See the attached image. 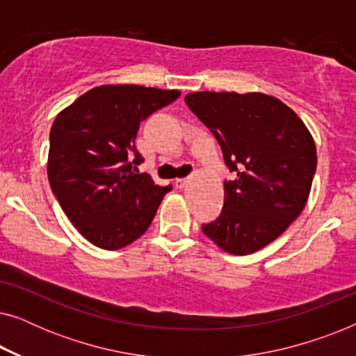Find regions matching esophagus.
<instances>
[{"label":"esophagus","mask_w":356,"mask_h":356,"mask_svg":"<svg viewBox=\"0 0 356 356\" xmlns=\"http://www.w3.org/2000/svg\"><path fill=\"white\" fill-rule=\"evenodd\" d=\"M188 181H189V179H188V178H178V179H177V181H175V186H177V188H179V189H181V188H184V186H186V184H188Z\"/></svg>","instance_id":"1"}]
</instances>
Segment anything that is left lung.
I'll return each instance as SVG.
<instances>
[{
    "mask_svg": "<svg viewBox=\"0 0 356 356\" xmlns=\"http://www.w3.org/2000/svg\"><path fill=\"white\" fill-rule=\"evenodd\" d=\"M189 110L211 129L233 173L220 216L204 235L230 254L269 245L300 216L316 173V145L300 116L275 97L193 92Z\"/></svg>",
    "mask_w": 356,
    "mask_h": 356,
    "instance_id": "obj_1",
    "label": "left lung"
}]
</instances>
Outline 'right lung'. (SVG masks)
Here are the masks:
<instances>
[{
  "label": "right lung",
  "mask_w": 356,
  "mask_h": 356,
  "mask_svg": "<svg viewBox=\"0 0 356 356\" xmlns=\"http://www.w3.org/2000/svg\"><path fill=\"white\" fill-rule=\"evenodd\" d=\"M181 95L134 84L100 86L60 111L50 131L48 181L86 240L120 250L152 223L172 184L159 186L134 140L140 121Z\"/></svg>",
  "instance_id": "1"
}]
</instances>
